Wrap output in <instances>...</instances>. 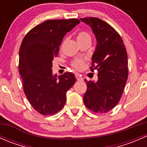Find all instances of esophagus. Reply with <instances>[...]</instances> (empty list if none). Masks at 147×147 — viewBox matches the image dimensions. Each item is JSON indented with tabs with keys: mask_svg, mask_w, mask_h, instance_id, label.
Listing matches in <instances>:
<instances>
[{
	"mask_svg": "<svg viewBox=\"0 0 147 147\" xmlns=\"http://www.w3.org/2000/svg\"><path fill=\"white\" fill-rule=\"evenodd\" d=\"M75 77H76V79L78 80V81H82V78L81 77L80 75H79V74H76V75H75Z\"/></svg>",
	"mask_w": 147,
	"mask_h": 147,
	"instance_id": "obj_1",
	"label": "esophagus"
}]
</instances>
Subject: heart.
<instances>
[{
    "mask_svg": "<svg viewBox=\"0 0 147 147\" xmlns=\"http://www.w3.org/2000/svg\"><path fill=\"white\" fill-rule=\"evenodd\" d=\"M87 39H90V35L88 32L85 31H80L77 34V40L78 42H80ZM83 65H84V60L82 59H76L72 63V67L77 69H81Z\"/></svg>",
    "mask_w": 147,
    "mask_h": 147,
    "instance_id": "b5f03b06",
    "label": "heart"
}]
</instances>
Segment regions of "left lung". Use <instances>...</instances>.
I'll use <instances>...</instances> for the list:
<instances>
[{"label": "left lung", "instance_id": "obj_1", "mask_svg": "<svg viewBox=\"0 0 147 147\" xmlns=\"http://www.w3.org/2000/svg\"><path fill=\"white\" fill-rule=\"evenodd\" d=\"M97 39L92 57L91 71H98L97 82L86 81L83 96L86 107L97 113L112 110L119 102L128 78L126 47L119 34L110 25L97 18H84Z\"/></svg>", "mask_w": 147, "mask_h": 147}]
</instances>
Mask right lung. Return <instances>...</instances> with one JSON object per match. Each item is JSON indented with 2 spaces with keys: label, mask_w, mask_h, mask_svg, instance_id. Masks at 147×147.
I'll use <instances>...</instances> for the list:
<instances>
[{
  "label": "right lung",
  "mask_w": 147,
  "mask_h": 147,
  "mask_svg": "<svg viewBox=\"0 0 147 147\" xmlns=\"http://www.w3.org/2000/svg\"><path fill=\"white\" fill-rule=\"evenodd\" d=\"M80 23L75 18L47 20L31 29L19 50V72L25 94L40 115H51L61 110L66 94L76 81L72 72L53 75V60L67 32Z\"/></svg>",
  "instance_id": "obj_1"
}]
</instances>
